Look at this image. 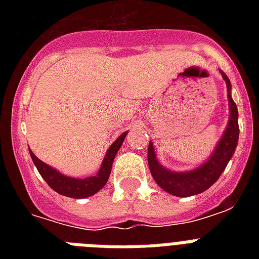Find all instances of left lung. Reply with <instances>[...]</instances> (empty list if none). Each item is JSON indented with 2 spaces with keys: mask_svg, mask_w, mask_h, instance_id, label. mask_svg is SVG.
I'll use <instances>...</instances> for the list:
<instances>
[{
  "mask_svg": "<svg viewBox=\"0 0 259 259\" xmlns=\"http://www.w3.org/2000/svg\"><path fill=\"white\" fill-rule=\"evenodd\" d=\"M222 76L226 80L229 90V105H230V121L223 137L217 146L208 161L199 166L197 169L185 173H176L162 168L156 160V154L152 142L148 148V164L152 172L154 181L168 193L175 196H192L197 193L204 192L215 181L221 177L222 172L229 164L230 158L233 157L235 148H237L238 137H239V126H238V109L235 102L230 95L231 84L225 72Z\"/></svg>",
  "mask_w": 259,
  "mask_h": 259,
  "instance_id": "1",
  "label": "left lung"
}]
</instances>
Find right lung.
Here are the masks:
<instances>
[{
    "label": "right lung",
    "instance_id": "right-lung-1",
    "mask_svg": "<svg viewBox=\"0 0 259 259\" xmlns=\"http://www.w3.org/2000/svg\"><path fill=\"white\" fill-rule=\"evenodd\" d=\"M126 133L121 134L117 138V141L114 142L113 145L110 146L106 157L102 162V166L99 172L93 177H87V179H72V177H67L62 173H59L58 170L52 169L51 166L40 161L29 149L30 157L33 160L34 165L37 168L38 173L41 175V177L47 181V184L50 185L51 188L56 191L60 195L64 196L74 197V199H83V197H89L94 193H97L99 189L105 187V184L109 180L110 172H111V165H113L114 157L121 148L122 142L125 140Z\"/></svg>",
    "mask_w": 259,
    "mask_h": 259
}]
</instances>
